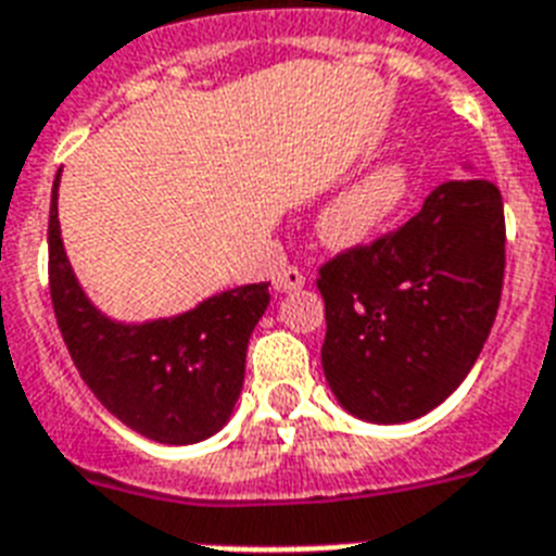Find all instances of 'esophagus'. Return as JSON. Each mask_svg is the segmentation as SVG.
Here are the masks:
<instances>
[{"mask_svg":"<svg viewBox=\"0 0 556 556\" xmlns=\"http://www.w3.org/2000/svg\"><path fill=\"white\" fill-rule=\"evenodd\" d=\"M304 283H306V278L299 266H283L281 273L275 275V290L278 292H295V290H301Z\"/></svg>","mask_w":556,"mask_h":556,"instance_id":"obj_1","label":"esophagus"}]
</instances>
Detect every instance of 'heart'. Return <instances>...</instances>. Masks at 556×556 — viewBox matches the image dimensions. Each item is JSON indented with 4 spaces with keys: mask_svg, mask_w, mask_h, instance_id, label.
Returning a JSON list of instances; mask_svg holds the SVG:
<instances>
[{
    "mask_svg": "<svg viewBox=\"0 0 556 556\" xmlns=\"http://www.w3.org/2000/svg\"><path fill=\"white\" fill-rule=\"evenodd\" d=\"M413 192V172L404 160L372 166L321 212L318 229L330 247L350 250L384 232Z\"/></svg>",
    "mask_w": 556,
    "mask_h": 556,
    "instance_id": "heart-1",
    "label": "heart"
}]
</instances>
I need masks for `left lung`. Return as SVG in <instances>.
Returning <instances> with one entry per match:
<instances>
[{"instance_id":"1","label":"left lung","mask_w":556,"mask_h":556,"mask_svg":"<svg viewBox=\"0 0 556 556\" xmlns=\"http://www.w3.org/2000/svg\"><path fill=\"white\" fill-rule=\"evenodd\" d=\"M503 278V194L488 180H447L396 232L327 261L321 364L341 407L399 425L445 402L482 353Z\"/></svg>"}]
</instances>
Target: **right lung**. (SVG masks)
Segmentation results:
<instances>
[{
  "label": "right lung",
  "instance_id": "1",
  "mask_svg": "<svg viewBox=\"0 0 556 556\" xmlns=\"http://www.w3.org/2000/svg\"><path fill=\"white\" fill-rule=\"evenodd\" d=\"M53 180L48 283L62 341L111 416L163 445H192L224 428L241 396L247 344L269 304V283L212 295L175 318L111 321L86 299L60 238Z\"/></svg>",
  "mask_w": 556,
  "mask_h": 556
}]
</instances>
